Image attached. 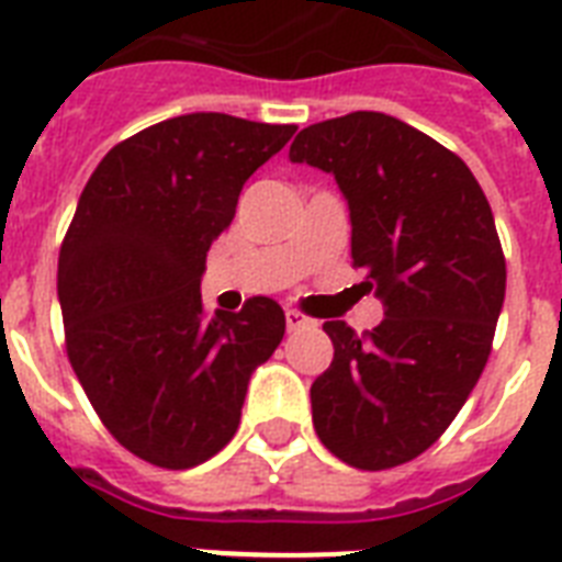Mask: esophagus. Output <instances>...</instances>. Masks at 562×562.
<instances>
[{
  "instance_id": "esophagus-1",
  "label": "esophagus",
  "mask_w": 562,
  "mask_h": 562,
  "mask_svg": "<svg viewBox=\"0 0 562 562\" xmlns=\"http://www.w3.org/2000/svg\"><path fill=\"white\" fill-rule=\"evenodd\" d=\"M286 330H304V327H316V318L304 316L299 310H286Z\"/></svg>"
}]
</instances>
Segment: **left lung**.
<instances>
[{"instance_id": "8db88e82", "label": "left lung", "mask_w": 562, "mask_h": 562, "mask_svg": "<svg viewBox=\"0 0 562 562\" xmlns=\"http://www.w3.org/2000/svg\"><path fill=\"white\" fill-rule=\"evenodd\" d=\"M290 161L334 173L351 211V258L385 304L366 336L325 322L334 362L310 385L318 441L345 464L389 470L429 450L479 383L505 255L464 161L385 112L304 127Z\"/></svg>"}]
</instances>
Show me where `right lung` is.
Returning a JSON list of instances; mask_svg holds the SVG:
<instances>
[{
    "mask_svg": "<svg viewBox=\"0 0 562 562\" xmlns=\"http://www.w3.org/2000/svg\"><path fill=\"white\" fill-rule=\"evenodd\" d=\"M293 133L177 115L112 147L80 194L57 260L66 351L103 426L150 464L188 470L217 456L249 376L284 339L272 299L209 318L200 281L244 182Z\"/></svg>",
    "mask_w": 562,
    "mask_h": 562,
    "instance_id": "right-lung-1",
    "label": "right lung"
}]
</instances>
